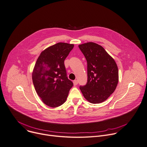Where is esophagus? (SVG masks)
<instances>
[{"label":"esophagus","mask_w":147,"mask_h":147,"mask_svg":"<svg viewBox=\"0 0 147 147\" xmlns=\"http://www.w3.org/2000/svg\"><path fill=\"white\" fill-rule=\"evenodd\" d=\"M73 82H74V86H76V85H77L78 84V81L77 80H74Z\"/></svg>","instance_id":"1"}]
</instances>
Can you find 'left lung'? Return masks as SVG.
<instances>
[{
  "label": "left lung",
  "mask_w": 147,
  "mask_h": 147,
  "mask_svg": "<svg viewBox=\"0 0 147 147\" xmlns=\"http://www.w3.org/2000/svg\"><path fill=\"white\" fill-rule=\"evenodd\" d=\"M87 61L88 81L79 88L91 103H100L115 90L119 82V70L114 59L100 45L89 42L79 45Z\"/></svg>",
  "instance_id": "1"
}]
</instances>
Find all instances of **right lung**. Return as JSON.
<instances>
[{
    "mask_svg": "<svg viewBox=\"0 0 147 147\" xmlns=\"http://www.w3.org/2000/svg\"><path fill=\"white\" fill-rule=\"evenodd\" d=\"M74 45L58 42L44 50L38 58L32 74L39 97L47 106L57 107L67 100L73 82L67 75L64 61Z\"/></svg>",
    "mask_w": 147,
    "mask_h": 147,
    "instance_id": "add662e5",
    "label": "right lung"
}]
</instances>
